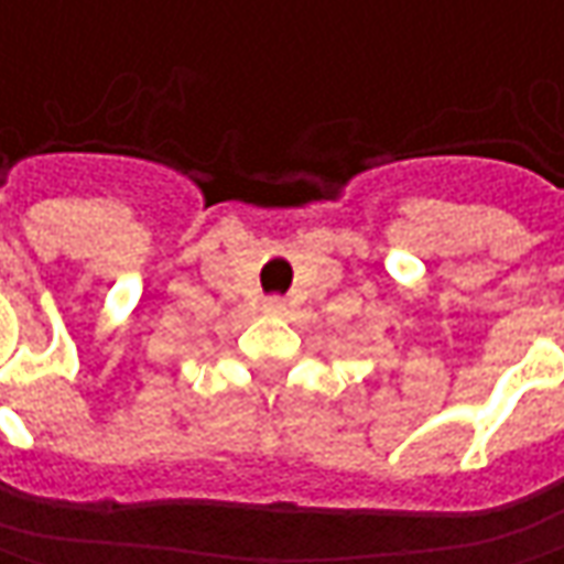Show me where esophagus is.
Returning a JSON list of instances; mask_svg holds the SVG:
<instances>
[{"instance_id": "esophagus-1", "label": "esophagus", "mask_w": 564, "mask_h": 564, "mask_svg": "<svg viewBox=\"0 0 564 564\" xmlns=\"http://www.w3.org/2000/svg\"><path fill=\"white\" fill-rule=\"evenodd\" d=\"M264 312H271V315H283V312H286V302L274 296V300L264 302Z\"/></svg>"}]
</instances>
